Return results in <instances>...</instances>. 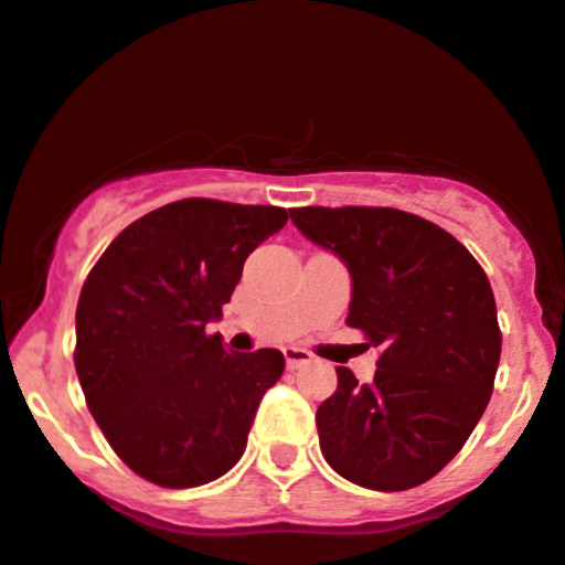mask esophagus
<instances>
[{
	"label": "esophagus",
	"instance_id": "obj_1",
	"mask_svg": "<svg viewBox=\"0 0 565 565\" xmlns=\"http://www.w3.org/2000/svg\"><path fill=\"white\" fill-rule=\"evenodd\" d=\"M284 359H287V367L297 370V367H306V364L313 362V356L306 349H297V345H287L284 349Z\"/></svg>",
	"mask_w": 565,
	"mask_h": 565
}]
</instances>
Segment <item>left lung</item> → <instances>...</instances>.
<instances>
[{
	"mask_svg": "<svg viewBox=\"0 0 565 565\" xmlns=\"http://www.w3.org/2000/svg\"><path fill=\"white\" fill-rule=\"evenodd\" d=\"M295 227L343 259L349 327L381 349L375 377L338 367L316 411L327 463L373 491H407L454 458L486 413L501 332L486 270L450 233L399 209H292Z\"/></svg>",
	"mask_w": 565,
	"mask_h": 565,
	"instance_id": "left-lung-1",
	"label": "left lung"
}]
</instances>
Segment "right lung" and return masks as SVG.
<instances>
[{"label":"right lung","mask_w":565,"mask_h":565,"mask_svg":"<svg viewBox=\"0 0 565 565\" xmlns=\"http://www.w3.org/2000/svg\"><path fill=\"white\" fill-rule=\"evenodd\" d=\"M287 220V209L184 198L128 225L85 278L79 386L115 454L154 486H203L244 456L284 353H231L206 327Z\"/></svg>","instance_id":"1"}]
</instances>
